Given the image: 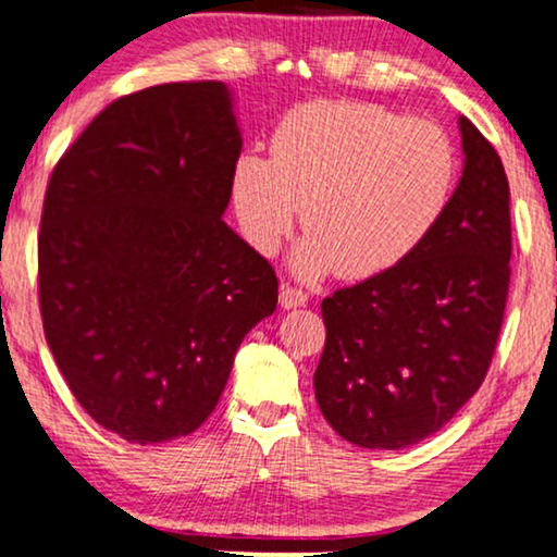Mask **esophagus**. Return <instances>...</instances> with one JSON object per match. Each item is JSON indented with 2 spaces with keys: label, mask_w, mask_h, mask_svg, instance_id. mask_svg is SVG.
I'll list each match as a JSON object with an SVG mask.
<instances>
[{
  "label": "esophagus",
  "mask_w": 557,
  "mask_h": 557,
  "mask_svg": "<svg viewBox=\"0 0 557 557\" xmlns=\"http://www.w3.org/2000/svg\"><path fill=\"white\" fill-rule=\"evenodd\" d=\"M306 302H308V295L302 293V290H298V287L280 285V306L287 308V311H290V308L306 306Z\"/></svg>",
  "instance_id": "esophagus-1"
}]
</instances>
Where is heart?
Returning <instances> with one entry per match:
<instances>
[{"label":"heart","mask_w":557,"mask_h":557,"mask_svg":"<svg viewBox=\"0 0 557 557\" xmlns=\"http://www.w3.org/2000/svg\"><path fill=\"white\" fill-rule=\"evenodd\" d=\"M272 157L242 151L231 206L259 255L280 249L300 215L295 272L364 280L413 255L445 218L457 180L453 140L436 123L368 102L311 100L274 125Z\"/></svg>","instance_id":"heart-1"}]
</instances>
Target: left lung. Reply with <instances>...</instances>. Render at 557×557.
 I'll use <instances>...</instances> for the list:
<instances>
[{
    "instance_id": "left-lung-1",
    "label": "left lung",
    "mask_w": 557,
    "mask_h": 557,
    "mask_svg": "<svg viewBox=\"0 0 557 557\" xmlns=\"http://www.w3.org/2000/svg\"><path fill=\"white\" fill-rule=\"evenodd\" d=\"M460 185L440 226L404 262L321 302L326 344L313 375L334 432L404 449L440 432L481 388L509 295V180L460 117Z\"/></svg>"
}]
</instances>
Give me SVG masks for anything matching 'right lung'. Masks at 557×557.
I'll return each mask as SVG.
<instances>
[{
    "label": "right lung",
    "instance_id": "right-lung-1",
    "mask_svg": "<svg viewBox=\"0 0 557 557\" xmlns=\"http://www.w3.org/2000/svg\"><path fill=\"white\" fill-rule=\"evenodd\" d=\"M238 153L226 84L174 82L110 102L48 180L46 342L84 411L133 445L193 434L277 306L272 264L223 221Z\"/></svg>",
    "mask_w": 557,
    "mask_h": 557
}]
</instances>
